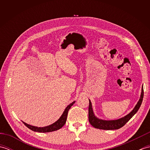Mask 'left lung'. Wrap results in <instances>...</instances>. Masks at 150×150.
I'll list each match as a JSON object with an SVG mask.
<instances>
[{
    "instance_id": "8db88e82",
    "label": "left lung",
    "mask_w": 150,
    "mask_h": 150,
    "mask_svg": "<svg viewBox=\"0 0 150 150\" xmlns=\"http://www.w3.org/2000/svg\"><path fill=\"white\" fill-rule=\"evenodd\" d=\"M143 97H144V90H143V85L142 86L141 94V97L137 103L135 105V106L133 108L131 112L129 113L128 115H126L124 117L120 118L119 119L116 120H103L100 119L99 118L95 116V115L93 112V108H92V104L90 100L89 99V109H88V117L89 121L92 126L94 128L100 129H105V130H113L117 129L120 128H122L123 126L125 125L127 122L130 120V119L137 112L139 108L141 107L142 102L143 100Z\"/></svg>"
}]
</instances>
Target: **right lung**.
Segmentation results:
<instances>
[{
  "mask_svg": "<svg viewBox=\"0 0 150 150\" xmlns=\"http://www.w3.org/2000/svg\"><path fill=\"white\" fill-rule=\"evenodd\" d=\"M75 103V101H73V103L69 104L68 106L65 108L64 111L63 113L62 114V115L60 116L59 119L57 120L56 122L53 123L52 124H50L49 126H44V127H37V126L30 125V124L24 122L23 121H22V122H23L25 126L33 132H40V133H46V132H52L56 131V130H58L61 128L65 124L66 122V119H67V116H68V111L70 109V108L73 106V104Z\"/></svg>",
  "mask_w": 150,
  "mask_h": 150,
  "instance_id": "1",
  "label": "right lung"
}]
</instances>
